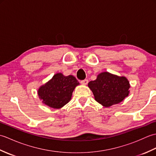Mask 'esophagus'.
<instances>
[{"mask_svg": "<svg viewBox=\"0 0 156 156\" xmlns=\"http://www.w3.org/2000/svg\"><path fill=\"white\" fill-rule=\"evenodd\" d=\"M88 80H87V79H85V80H84L80 81V83L82 84H83V85H87L88 84Z\"/></svg>", "mask_w": 156, "mask_h": 156, "instance_id": "obj_1", "label": "esophagus"}]
</instances>
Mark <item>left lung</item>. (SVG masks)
I'll list each match as a JSON object with an SVG mask.
<instances>
[{
  "instance_id": "left-lung-1",
  "label": "left lung",
  "mask_w": 156,
  "mask_h": 156,
  "mask_svg": "<svg viewBox=\"0 0 156 156\" xmlns=\"http://www.w3.org/2000/svg\"><path fill=\"white\" fill-rule=\"evenodd\" d=\"M88 87L94 99L105 107L118 104L129 94L130 84L125 76H118L108 72H102L95 80L89 82Z\"/></svg>"
}]
</instances>
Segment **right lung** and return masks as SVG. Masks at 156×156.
Here are the masks:
<instances>
[{"label":"right lung","instance_id":"add662e5","mask_svg":"<svg viewBox=\"0 0 156 156\" xmlns=\"http://www.w3.org/2000/svg\"><path fill=\"white\" fill-rule=\"evenodd\" d=\"M78 84L74 76L58 73L39 88L38 96L43 103L49 107L60 108L71 100L72 92Z\"/></svg>","mask_w":156,"mask_h":156}]
</instances>
